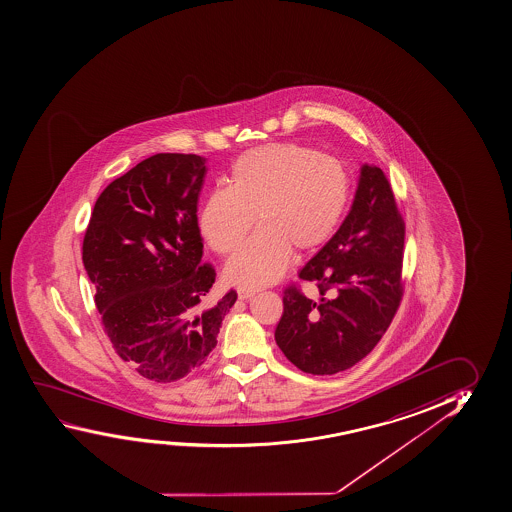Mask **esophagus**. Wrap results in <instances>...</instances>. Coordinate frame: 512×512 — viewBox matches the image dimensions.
<instances>
[{"label": "esophagus", "instance_id": "obj_1", "mask_svg": "<svg viewBox=\"0 0 512 512\" xmlns=\"http://www.w3.org/2000/svg\"><path fill=\"white\" fill-rule=\"evenodd\" d=\"M256 291L258 290H252V288H240V290H238V298H240V300H249V298L256 295Z\"/></svg>", "mask_w": 512, "mask_h": 512}]
</instances>
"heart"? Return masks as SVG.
Listing matches in <instances>:
<instances>
[{
    "instance_id": "obj_1",
    "label": "heart",
    "mask_w": 512,
    "mask_h": 512,
    "mask_svg": "<svg viewBox=\"0 0 512 512\" xmlns=\"http://www.w3.org/2000/svg\"><path fill=\"white\" fill-rule=\"evenodd\" d=\"M350 196L343 164L298 143H270L245 153L228 192L206 203L199 228L215 252L237 251L252 226L258 233L228 261L224 279L242 288L274 283L293 247L323 244L341 222Z\"/></svg>"
}]
</instances>
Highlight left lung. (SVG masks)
<instances>
[{"label":"left lung","instance_id":"1","mask_svg":"<svg viewBox=\"0 0 512 512\" xmlns=\"http://www.w3.org/2000/svg\"><path fill=\"white\" fill-rule=\"evenodd\" d=\"M403 247L405 222L389 180L362 164L346 219L298 274L318 286L320 298L295 286L284 291L275 343L286 359L309 374H336L364 359L401 302Z\"/></svg>","mask_w":512,"mask_h":512}]
</instances>
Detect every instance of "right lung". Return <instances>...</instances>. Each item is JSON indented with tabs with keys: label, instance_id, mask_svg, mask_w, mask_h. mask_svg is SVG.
<instances>
[{
	"label": "right lung",
	"instance_id": "right-lung-1",
	"mask_svg": "<svg viewBox=\"0 0 512 512\" xmlns=\"http://www.w3.org/2000/svg\"><path fill=\"white\" fill-rule=\"evenodd\" d=\"M205 175V157L152 155L107 185L84 235V268L107 337L152 382H176L203 366L237 302L231 290L203 306L215 283L214 267L201 260Z\"/></svg>",
	"mask_w": 512,
	"mask_h": 512
}]
</instances>
